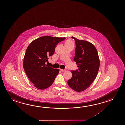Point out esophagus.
Listing matches in <instances>:
<instances>
[{
    "label": "esophagus",
    "instance_id": "esophagus-1",
    "mask_svg": "<svg viewBox=\"0 0 125 125\" xmlns=\"http://www.w3.org/2000/svg\"><path fill=\"white\" fill-rule=\"evenodd\" d=\"M60 70L62 72H65L66 71V70L65 69H60Z\"/></svg>",
    "mask_w": 125,
    "mask_h": 125
}]
</instances>
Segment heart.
I'll return each instance as SVG.
<instances>
[{
  "mask_svg": "<svg viewBox=\"0 0 125 125\" xmlns=\"http://www.w3.org/2000/svg\"><path fill=\"white\" fill-rule=\"evenodd\" d=\"M71 44L73 45V42L71 40H68L66 42V44Z\"/></svg>",
  "mask_w": 125,
  "mask_h": 125,
  "instance_id": "1",
  "label": "heart"
}]
</instances>
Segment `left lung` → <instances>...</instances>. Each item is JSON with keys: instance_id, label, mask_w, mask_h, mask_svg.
<instances>
[{"instance_id": "8db88e82", "label": "left lung", "mask_w": 125, "mask_h": 125, "mask_svg": "<svg viewBox=\"0 0 125 125\" xmlns=\"http://www.w3.org/2000/svg\"><path fill=\"white\" fill-rule=\"evenodd\" d=\"M75 42L74 62L78 69L72 71V77L68 81V85L76 92L85 90L94 81L98 73L100 61L98 51L92 43L71 37Z\"/></svg>"}]
</instances>
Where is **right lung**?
Masks as SVG:
<instances>
[{"mask_svg":"<svg viewBox=\"0 0 125 125\" xmlns=\"http://www.w3.org/2000/svg\"><path fill=\"white\" fill-rule=\"evenodd\" d=\"M65 37L45 36L32 41L27 48L23 67L29 80L35 87L43 90L53 84L59 72L46 64L53 54L57 43Z\"/></svg>","mask_w":125,"mask_h":125,"instance_id":"obj_1","label":"right lung"}]
</instances>
